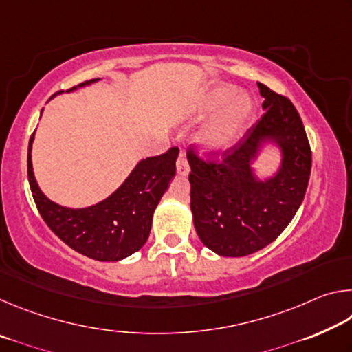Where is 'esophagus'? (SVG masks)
<instances>
[{"label":"esophagus","mask_w":352,"mask_h":352,"mask_svg":"<svg viewBox=\"0 0 352 352\" xmlns=\"http://www.w3.org/2000/svg\"><path fill=\"white\" fill-rule=\"evenodd\" d=\"M189 170H190V168H189L186 155H184V152H180V155H178V158H177V172L184 177L189 174Z\"/></svg>","instance_id":"1"}]
</instances>
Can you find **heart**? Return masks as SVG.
I'll return each mask as SVG.
<instances>
[{"mask_svg":"<svg viewBox=\"0 0 352 352\" xmlns=\"http://www.w3.org/2000/svg\"><path fill=\"white\" fill-rule=\"evenodd\" d=\"M231 96H233V88H212L211 91H208L204 100H201L199 115L204 116L206 113L219 109ZM250 110H252V104H250L248 98L241 94V96L230 99L228 103L219 110L217 115L211 119V122L208 124L204 133H201L200 138L204 146L214 152L223 151V148L230 147L239 138L243 124H245L250 115Z\"/></svg>","mask_w":352,"mask_h":352,"instance_id":"heart-1","label":"heart"}]
</instances>
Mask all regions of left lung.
Listing matches in <instances>:
<instances>
[{
  "instance_id": "left-lung-1",
  "label": "left lung",
  "mask_w": 352,
  "mask_h": 352,
  "mask_svg": "<svg viewBox=\"0 0 352 352\" xmlns=\"http://www.w3.org/2000/svg\"><path fill=\"white\" fill-rule=\"evenodd\" d=\"M265 113L220 160H205L188 147L190 210L200 241L220 256L239 258L269 245L283 233L305 199L312 151L295 105L258 83ZM275 139L283 147V169L256 182L249 162L258 142ZM217 158V152H212Z\"/></svg>"
}]
</instances>
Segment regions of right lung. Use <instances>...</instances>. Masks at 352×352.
I'll return each mask as SVG.
<instances>
[{"label":"right lung","mask_w":352,"mask_h":352,"mask_svg":"<svg viewBox=\"0 0 352 352\" xmlns=\"http://www.w3.org/2000/svg\"><path fill=\"white\" fill-rule=\"evenodd\" d=\"M32 140L34 133L28 148L29 186L52 233L77 253L96 261H119L138 252L151 233L155 208L175 175L178 147L142 160L126 183L100 204L69 210L46 199L38 189L31 163Z\"/></svg>","instance_id":"obj_1"}]
</instances>
